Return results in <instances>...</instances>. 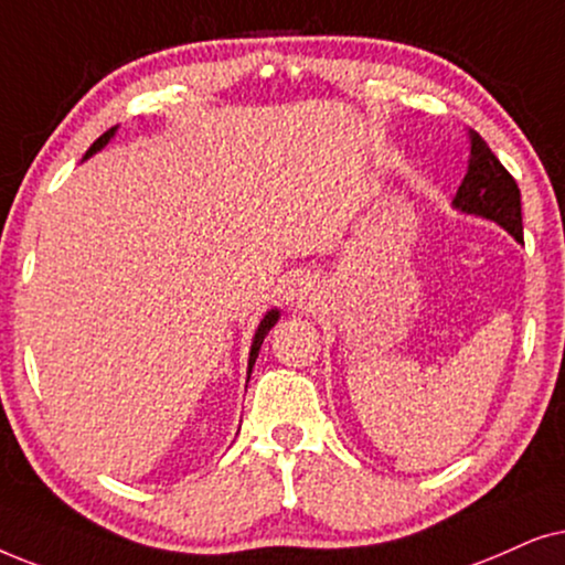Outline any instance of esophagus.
<instances>
[{"mask_svg": "<svg viewBox=\"0 0 565 565\" xmlns=\"http://www.w3.org/2000/svg\"><path fill=\"white\" fill-rule=\"evenodd\" d=\"M320 302V289L312 281V276H297L287 289V305L291 310L312 312Z\"/></svg>", "mask_w": 565, "mask_h": 565, "instance_id": "34e87169", "label": "esophagus"}]
</instances>
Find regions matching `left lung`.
Instances as JSON below:
<instances>
[{
	"label": "left lung",
	"instance_id": "obj_1",
	"mask_svg": "<svg viewBox=\"0 0 565 565\" xmlns=\"http://www.w3.org/2000/svg\"><path fill=\"white\" fill-rule=\"evenodd\" d=\"M470 157L460 188L452 201L455 209L465 214L483 216L501 224L516 243H522V193L516 180L491 152L478 131H470Z\"/></svg>",
	"mask_w": 565,
	"mask_h": 565
}]
</instances>
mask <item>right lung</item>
I'll use <instances>...</instances> for the list:
<instances>
[{
	"label": "right lung",
	"mask_w": 565,
	"mask_h": 565,
	"mask_svg": "<svg viewBox=\"0 0 565 565\" xmlns=\"http://www.w3.org/2000/svg\"><path fill=\"white\" fill-rule=\"evenodd\" d=\"M116 131H118V126H113V129H108L103 134L100 139H95L93 141V147L87 149V154H85V160L87 157H93L95 152H100V149L108 145V141L116 137ZM276 320H278V310H268L266 312V318L260 320V326H258V330H255V335H253V345H250V359H247V380H250V372H253V364H255V359H258V351H260V345H263V338L268 335V330L276 326Z\"/></svg>",
	"instance_id": "1"
}]
</instances>
